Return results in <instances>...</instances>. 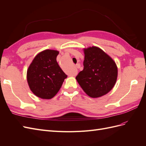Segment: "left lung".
I'll list each match as a JSON object with an SVG mask.
<instances>
[{"label": "left lung", "mask_w": 146, "mask_h": 146, "mask_svg": "<svg viewBox=\"0 0 146 146\" xmlns=\"http://www.w3.org/2000/svg\"><path fill=\"white\" fill-rule=\"evenodd\" d=\"M83 70L76 78L83 90L91 98L102 96L115 85L117 68L111 57L98 47L84 50Z\"/></svg>", "instance_id": "8db88e82"}]
</instances>
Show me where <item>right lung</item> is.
<instances>
[{"instance_id": "add662e5", "label": "right lung", "mask_w": 146, "mask_h": 146, "mask_svg": "<svg viewBox=\"0 0 146 146\" xmlns=\"http://www.w3.org/2000/svg\"><path fill=\"white\" fill-rule=\"evenodd\" d=\"M58 54L54 50L40 52L35 56L27 70L29 87L39 98L49 99L54 97L68 77L56 61Z\"/></svg>"}]
</instances>
